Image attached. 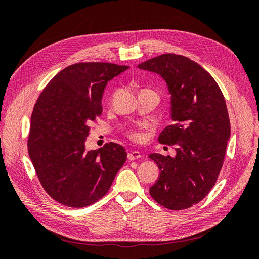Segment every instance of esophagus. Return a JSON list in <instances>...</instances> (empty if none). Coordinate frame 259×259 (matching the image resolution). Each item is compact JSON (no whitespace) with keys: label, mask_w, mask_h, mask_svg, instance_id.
<instances>
[{"label":"esophagus","mask_w":259,"mask_h":259,"mask_svg":"<svg viewBox=\"0 0 259 259\" xmlns=\"http://www.w3.org/2000/svg\"><path fill=\"white\" fill-rule=\"evenodd\" d=\"M140 152H138V151H131L128 154H127V159L130 160V161H134V160H137V159H139L140 158Z\"/></svg>","instance_id":"esophagus-1"}]
</instances>
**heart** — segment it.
Here are the masks:
<instances>
[{
  "label": "heart",
  "instance_id": "1",
  "mask_svg": "<svg viewBox=\"0 0 259 259\" xmlns=\"http://www.w3.org/2000/svg\"><path fill=\"white\" fill-rule=\"evenodd\" d=\"M128 137L133 140V142H135V143L143 142V139H144V135L138 131H130L128 132Z\"/></svg>",
  "mask_w": 259,
  "mask_h": 259
}]
</instances>
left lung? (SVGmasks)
I'll return each instance as SVG.
<instances>
[{"instance_id":"8db88e82","label":"left lung","mask_w":259,"mask_h":259,"mask_svg":"<svg viewBox=\"0 0 259 259\" xmlns=\"http://www.w3.org/2000/svg\"><path fill=\"white\" fill-rule=\"evenodd\" d=\"M138 68L166 82L174 121L162 131L159 143L175 146L176 155H149L161 170L150 195L168 209L189 208L206 197L223 167L230 138L225 97L205 69L182 55L163 54Z\"/></svg>"}]
</instances>
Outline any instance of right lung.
Here are the masks:
<instances>
[{"label": "right lung", "mask_w": 259, "mask_h": 259, "mask_svg": "<svg viewBox=\"0 0 259 259\" xmlns=\"http://www.w3.org/2000/svg\"><path fill=\"white\" fill-rule=\"evenodd\" d=\"M109 62H79L61 70L38 96L31 114L28 152L51 198L69 207L97 202L127 158L114 143L85 151L90 123L103 112L107 83L127 70Z\"/></svg>", "instance_id": "add662e5"}]
</instances>
